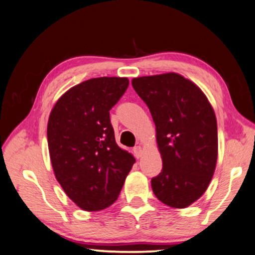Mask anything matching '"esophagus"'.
Segmentation results:
<instances>
[{
	"mask_svg": "<svg viewBox=\"0 0 255 255\" xmlns=\"http://www.w3.org/2000/svg\"><path fill=\"white\" fill-rule=\"evenodd\" d=\"M133 153H134V155H135L136 158H140L142 156V153H143L142 147L141 146H135L133 148Z\"/></svg>",
	"mask_w": 255,
	"mask_h": 255,
	"instance_id": "34e87169",
	"label": "esophagus"
}]
</instances>
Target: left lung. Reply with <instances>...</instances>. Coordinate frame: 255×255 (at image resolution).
Returning a JSON list of instances; mask_svg holds the SVG:
<instances>
[{
	"mask_svg": "<svg viewBox=\"0 0 255 255\" xmlns=\"http://www.w3.org/2000/svg\"><path fill=\"white\" fill-rule=\"evenodd\" d=\"M132 85L150 109L162 157L153 193L171 208H187L204 194L217 166L212 105L198 85L174 72L134 78Z\"/></svg>",
	"mask_w": 255,
	"mask_h": 255,
	"instance_id": "1",
	"label": "left lung"
}]
</instances>
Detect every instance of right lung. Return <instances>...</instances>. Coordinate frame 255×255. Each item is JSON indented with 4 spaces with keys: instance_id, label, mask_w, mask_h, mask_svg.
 <instances>
[{
    "instance_id": "add662e5",
    "label": "right lung",
    "mask_w": 255,
    "mask_h": 255,
    "mask_svg": "<svg viewBox=\"0 0 255 255\" xmlns=\"http://www.w3.org/2000/svg\"><path fill=\"white\" fill-rule=\"evenodd\" d=\"M128 86V78L90 79L66 91L51 110L47 145L53 172L65 194L89 212L118 200L135 163L115 142L109 112Z\"/></svg>"
}]
</instances>
